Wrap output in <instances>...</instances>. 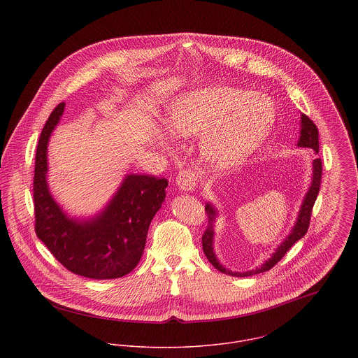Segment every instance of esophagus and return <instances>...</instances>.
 Instances as JSON below:
<instances>
[{
    "mask_svg": "<svg viewBox=\"0 0 358 358\" xmlns=\"http://www.w3.org/2000/svg\"><path fill=\"white\" fill-rule=\"evenodd\" d=\"M176 186L182 192H190L197 185V173L192 169H183L176 176Z\"/></svg>",
    "mask_w": 358,
    "mask_h": 358,
    "instance_id": "obj_1",
    "label": "esophagus"
}]
</instances>
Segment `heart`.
<instances>
[{
	"label": "heart",
	"instance_id": "1",
	"mask_svg": "<svg viewBox=\"0 0 358 358\" xmlns=\"http://www.w3.org/2000/svg\"><path fill=\"white\" fill-rule=\"evenodd\" d=\"M274 120V104L264 95L219 87L180 95L169 106L165 124L176 138L203 134V153L222 165L255 150Z\"/></svg>",
	"mask_w": 358,
	"mask_h": 358
}]
</instances>
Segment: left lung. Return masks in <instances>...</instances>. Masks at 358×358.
<instances>
[{"instance_id":"8db88e82","label":"left lung","mask_w":358,"mask_h":358,"mask_svg":"<svg viewBox=\"0 0 358 358\" xmlns=\"http://www.w3.org/2000/svg\"><path fill=\"white\" fill-rule=\"evenodd\" d=\"M298 146L299 148L313 149L317 154H318V150H320V146H318V129H317L315 124L307 117L306 114L301 115V138H299ZM321 175H322V162H321V158H315L313 161V180H311V186L308 187V192H307L306 196H305V200H303L302 206H301V210H299V215H298V220H296L294 229L291 230L288 237L280 244V247L275 250V252L271 255L270 259H267L262 266L256 267L255 270H250V271H244V273L231 271V270L223 267L219 263L216 255H215V252H213V234H215V222H216L217 212L213 208V205L206 203V205H205V212H206V216H208V224H206V229H205L204 234H203V250H204L206 259L219 271H222L224 274H229V275H234V277H250V275L267 271L271 267H274L284 257V255L289 251V248L296 241H299L302 237H305L307 229H308V224H310L313 205L315 203L318 192H320Z\"/></svg>"}]
</instances>
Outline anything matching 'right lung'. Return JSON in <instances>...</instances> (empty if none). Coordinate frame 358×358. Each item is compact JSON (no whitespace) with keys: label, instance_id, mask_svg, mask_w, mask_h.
I'll return each mask as SVG.
<instances>
[{"label":"right lung","instance_id":"add662e5","mask_svg":"<svg viewBox=\"0 0 358 358\" xmlns=\"http://www.w3.org/2000/svg\"><path fill=\"white\" fill-rule=\"evenodd\" d=\"M63 111L64 103H59L37 146L33 185L37 237L74 274L94 280L122 277L143 255L149 226L165 199L168 180L152 175H127L99 215L88 220L69 217L53 200L47 183V148Z\"/></svg>","mask_w":358,"mask_h":358}]
</instances>
